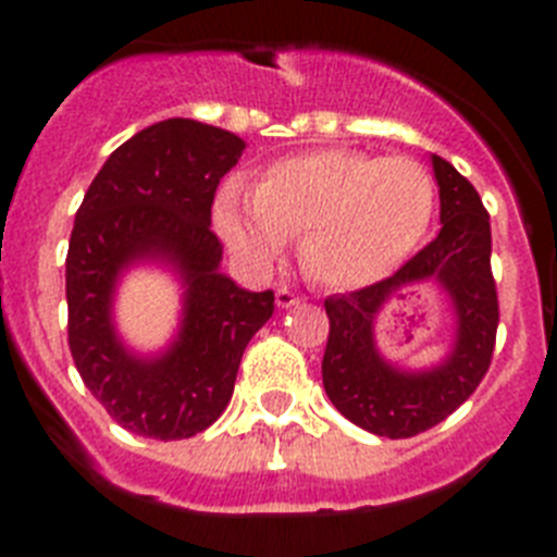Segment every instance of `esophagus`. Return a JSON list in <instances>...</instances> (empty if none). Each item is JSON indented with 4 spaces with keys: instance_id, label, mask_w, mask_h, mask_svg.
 <instances>
[{
    "instance_id": "1",
    "label": "esophagus",
    "mask_w": 557,
    "mask_h": 557,
    "mask_svg": "<svg viewBox=\"0 0 557 557\" xmlns=\"http://www.w3.org/2000/svg\"><path fill=\"white\" fill-rule=\"evenodd\" d=\"M304 301V295H298L295 289L289 287H278L275 289V304L282 309H289V307H298V304Z\"/></svg>"
}]
</instances>
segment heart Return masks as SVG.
<instances>
[{
    "mask_svg": "<svg viewBox=\"0 0 557 557\" xmlns=\"http://www.w3.org/2000/svg\"><path fill=\"white\" fill-rule=\"evenodd\" d=\"M435 200V181L418 161L312 150L270 164L253 203L225 191L218 228L250 262H270L301 236V264L314 282L351 289L405 262L430 231Z\"/></svg>",
    "mask_w": 557,
    "mask_h": 557,
    "instance_id": "b5f03b06",
    "label": "heart"
}]
</instances>
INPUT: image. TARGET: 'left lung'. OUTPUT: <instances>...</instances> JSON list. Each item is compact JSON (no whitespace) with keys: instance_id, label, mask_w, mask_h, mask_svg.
Listing matches in <instances>:
<instances>
[{"instance_id":"left-lung-1","label":"left lung","mask_w":557,"mask_h":557,"mask_svg":"<svg viewBox=\"0 0 557 557\" xmlns=\"http://www.w3.org/2000/svg\"><path fill=\"white\" fill-rule=\"evenodd\" d=\"M432 166L441 186V234L382 282L323 301L329 314L323 354L326 396L351 424L393 441L432 430L480 387L494 359L499 326L488 211L469 178L449 161L432 156ZM430 277L456 304V351L435 372L401 374L377 357L372 321L391 294Z\"/></svg>"}]
</instances>
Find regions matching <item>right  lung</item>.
Instances as JSON below:
<instances>
[{
	"label": "right lung",
	"mask_w": 557,
	"mask_h": 557,
	"mask_svg": "<svg viewBox=\"0 0 557 557\" xmlns=\"http://www.w3.org/2000/svg\"><path fill=\"white\" fill-rule=\"evenodd\" d=\"M245 141L223 127L164 120L108 156L75 214L66 253L69 351L108 416L127 432L184 441L228 407L243 351L275 307L220 273L211 231L220 178ZM141 255L178 263L187 282L185 329L159 360H136L110 329L115 273Z\"/></svg>",
	"instance_id": "right-lung-1"
}]
</instances>
